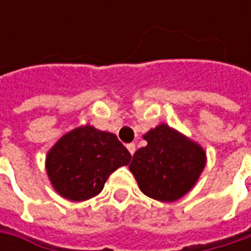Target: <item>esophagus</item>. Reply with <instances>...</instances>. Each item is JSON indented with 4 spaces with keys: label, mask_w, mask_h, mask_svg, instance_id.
<instances>
[{
    "label": "esophagus",
    "mask_w": 251,
    "mask_h": 251,
    "mask_svg": "<svg viewBox=\"0 0 251 251\" xmlns=\"http://www.w3.org/2000/svg\"><path fill=\"white\" fill-rule=\"evenodd\" d=\"M127 150H128V152H130L131 155H134V153H135V144H128V145H127Z\"/></svg>",
    "instance_id": "1"
}]
</instances>
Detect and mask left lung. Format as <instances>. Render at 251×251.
Segmentation results:
<instances>
[{"instance_id": "8db88e82", "label": "left lung", "mask_w": 251, "mask_h": 251, "mask_svg": "<svg viewBox=\"0 0 251 251\" xmlns=\"http://www.w3.org/2000/svg\"><path fill=\"white\" fill-rule=\"evenodd\" d=\"M148 145L134 153L130 170L141 191L158 201H176L193 187L205 166L201 147L166 124L148 131Z\"/></svg>"}]
</instances>
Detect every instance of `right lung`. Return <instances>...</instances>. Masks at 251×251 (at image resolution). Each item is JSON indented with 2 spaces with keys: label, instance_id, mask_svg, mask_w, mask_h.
<instances>
[{
  "label": "right lung",
  "instance_id": "add662e5",
  "mask_svg": "<svg viewBox=\"0 0 251 251\" xmlns=\"http://www.w3.org/2000/svg\"><path fill=\"white\" fill-rule=\"evenodd\" d=\"M131 153L111 132L91 126L65 134L47 155V175L58 194L85 201L103 190L114 170L128 165Z\"/></svg>",
  "mask_w": 251,
  "mask_h": 251
}]
</instances>
